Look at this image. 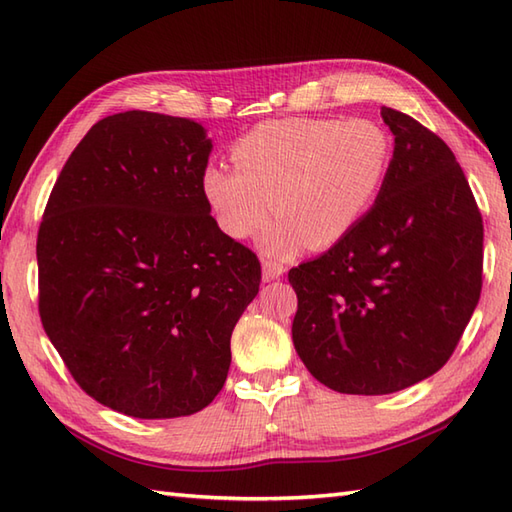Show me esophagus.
I'll use <instances>...</instances> for the list:
<instances>
[{"mask_svg":"<svg viewBox=\"0 0 512 512\" xmlns=\"http://www.w3.org/2000/svg\"><path fill=\"white\" fill-rule=\"evenodd\" d=\"M284 273H286L284 264L273 262V259H264V262H262V277H264V281H275Z\"/></svg>","mask_w":512,"mask_h":512,"instance_id":"34e87169","label":"esophagus"}]
</instances>
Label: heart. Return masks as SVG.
<instances>
[{
    "label": "heart",
    "instance_id": "obj_1",
    "mask_svg": "<svg viewBox=\"0 0 512 512\" xmlns=\"http://www.w3.org/2000/svg\"><path fill=\"white\" fill-rule=\"evenodd\" d=\"M235 167L209 165L202 193L226 235L246 239L277 213L270 255L325 248L352 231L378 200L394 140L369 118H281L250 129L231 149Z\"/></svg>",
    "mask_w": 512,
    "mask_h": 512
}]
</instances>
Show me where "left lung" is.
<instances>
[{
    "mask_svg": "<svg viewBox=\"0 0 512 512\" xmlns=\"http://www.w3.org/2000/svg\"><path fill=\"white\" fill-rule=\"evenodd\" d=\"M394 158L372 209L341 242L292 268V341L334 391L394 394L436 374L480 301L484 226L453 151L383 107Z\"/></svg>",
    "mask_w": 512,
    "mask_h": 512,
    "instance_id": "1",
    "label": "left lung"
}]
</instances>
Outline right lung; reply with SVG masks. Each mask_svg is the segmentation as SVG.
<instances>
[{
    "mask_svg": "<svg viewBox=\"0 0 512 512\" xmlns=\"http://www.w3.org/2000/svg\"><path fill=\"white\" fill-rule=\"evenodd\" d=\"M211 138L189 118L121 112L65 162L37 235L39 317L85 394L125 416L204 409L259 292L253 250L202 193Z\"/></svg>",
    "mask_w": 512,
    "mask_h": 512,
    "instance_id": "add662e5",
    "label": "right lung"
}]
</instances>
